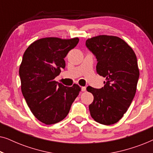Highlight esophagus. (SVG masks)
Masks as SVG:
<instances>
[{
    "label": "esophagus",
    "mask_w": 153,
    "mask_h": 153,
    "mask_svg": "<svg viewBox=\"0 0 153 153\" xmlns=\"http://www.w3.org/2000/svg\"><path fill=\"white\" fill-rule=\"evenodd\" d=\"M86 91V87H81V91L85 92Z\"/></svg>",
    "instance_id": "esophagus-1"
}]
</instances>
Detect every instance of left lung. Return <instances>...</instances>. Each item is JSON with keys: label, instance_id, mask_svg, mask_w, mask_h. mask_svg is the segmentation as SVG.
<instances>
[{"label": "left lung", "instance_id": "left-lung-1", "mask_svg": "<svg viewBox=\"0 0 153 153\" xmlns=\"http://www.w3.org/2000/svg\"><path fill=\"white\" fill-rule=\"evenodd\" d=\"M85 45L97 58V73L106 78L102 88H86L94 97L89 105L91 117L100 124H115L123 118L134 97L139 77L137 56L116 36L91 37Z\"/></svg>", "mask_w": 153, "mask_h": 153}]
</instances>
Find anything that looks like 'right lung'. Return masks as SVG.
Segmentation results:
<instances>
[{
    "instance_id": "obj_1",
    "label": "right lung",
    "mask_w": 153,
    "mask_h": 153,
    "mask_svg": "<svg viewBox=\"0 0 153 153\" xmlns=\"http://www.w3.org/2000/svg\"><path fill=\"white\" fill-rule=\"evenodd\" d=\"M78 37H46L33 42L23 56L19 68L21 88L35 118L46 125L57 123L68 116L81 88L65 86L54 79L65 68L64 58L78 44Z\"/></svg>"
}]
</instances>
